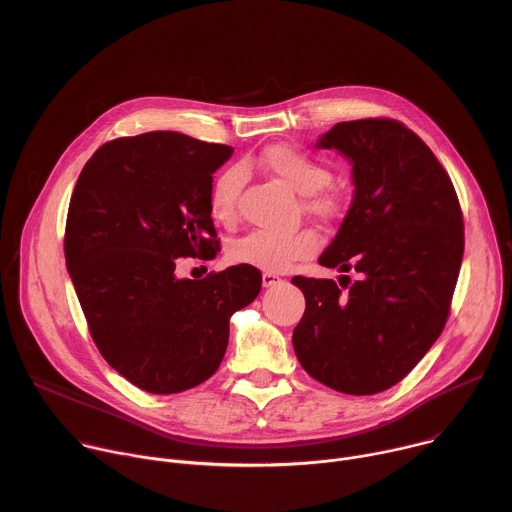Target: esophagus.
I'll return each instance as SVG.
<instances>
[{
	"mask_svg": "<svg viewBox=\"0 0 512 512\" xmlns=\"http://www.w3.org/2000/svg\"><path fill=\"white\" fill-rule=\"evenodd\" d=\"M261 281H263V287H271V285L279 283V281H281V277H279V275H275V273H271V271H265V273H263V277H261Z\"/></svg>",
	"mask_w": 512,
	"mask_h": 512,
	"instance_id": "obj_1",
	"label": "esophagus"
}]
</instances>
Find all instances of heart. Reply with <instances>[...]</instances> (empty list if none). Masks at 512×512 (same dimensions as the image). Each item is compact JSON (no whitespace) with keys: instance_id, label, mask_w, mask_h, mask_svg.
I'll list each match as a JSON object with an SVG mask.
<instances>
[{"instance_id":"1","label":"heart","mask_w":512,"mask_h":512,"mask_svg":"<svg viewBox=\"0 0 512 512\" xmlns=\"http://www.w3.org/2000/svg\"><path fill=\"white\" fill-rule=\"evenodd\" d=\"M259 164L287 188L302 194V206L308 214L322 218V221H334L340 216L344 198L340 192L326 186L332 172L314 156L294 148V145L281 143L267 148L261 154ZM243 180L245 174L237 166L223 170L212 180L208 208L218 223L231 225L237 218ZM318 247L320 239L312 229L283 233L251 231L229 247V257L233 263L253 265L265 271H283L291 263L312 257Z\"/></svg>"}]
</instances>
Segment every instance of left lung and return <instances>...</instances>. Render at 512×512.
<instances>
[{
  "mask_svg": "<svg viewBox=\"0 0 512 512\" xmlns=\"http://www.w3.org/2000/svg\"><path fill=\"white\" fill-rule=\"evenodd\" d=\"M352 162L354 200L320 265L356 271L296 275L306 312L291 336L304 371L346 395L403 381L442 334L456 289L464 223L454 184L401 121L336 123L316 143Z\"/></svg>",
  "mask_w": 512,
  "mask_h": 512,
  "instance_id": "8db88e82",
  "label": "left lung"
}]
</instances>
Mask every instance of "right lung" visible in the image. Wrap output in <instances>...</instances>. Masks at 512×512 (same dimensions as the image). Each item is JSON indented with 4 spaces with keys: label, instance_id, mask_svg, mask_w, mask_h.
<instances>
[{
    "label": "right lung",
    "instance_id": "right-lung-1",
    "mask_svg": "<svg viewBox=\"0 0 512 512\" xmlns=\"http://www.w3.org/2000/svg\"><path fill=\"white\" fill-rule=\"evenodd\" d=\"M233 154L176 131L103 143L72 192L64 257L89 332L111 367L154 395L188 391L221 367L231 316L261 291L253 265L178 279V257L221 251L212 174Z\"/></svg>",
    "mask_w": 512,
    "mask_h": 512
}]
</instances>
